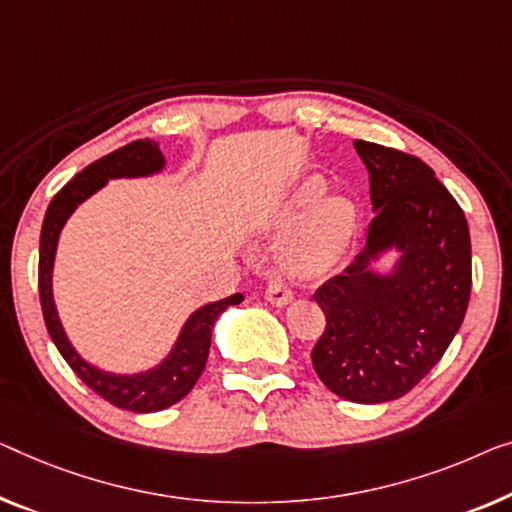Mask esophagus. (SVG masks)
Returning a JSON list of instances; mask_svg holds the SVG:
<instances>
[{"instance_id": "1", "label": "esophagus", "mask_w": 512, "mask_h": 512, "mask_svg": "<svg viewBox=\"0 0 512 512\" xmlns=\"http://www.w3.org/2000/svg\"><path fill=\"white\" fill-rule=\"evenodd\" d=\"M264 296H266V301L276 305V308H285V305H289V303L294 301L292 289H289L287 285H282V282H278V280H271L269 282V287H266Z\"/></svg>"}]
</instances>
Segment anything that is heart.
Wrapping results in <instances>:
<instances>
[{
  "instance_id": "1",
  "label": "heart",
  "mask_w": 512,
  "mask_h": 512,
  "mask_svg": "<svg viewBox=\"0 0 512 512\" xmlns=\"http://www.w3.org/2000/svg\"><path fill=\"white\" fill-rule=\"evenodd\" d=\"M324 181L305 177L271 213L280 241V262L289 273L315 278L333 271L347 257L356 227V207L345 195H322Z\"/></svg>"
}]
</instances>
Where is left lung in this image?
Here are the masks:
<instances>
[{
  "label": "left lung",
  "instance_id": "left-lung-1",
  "mask_svg": "<svg viewBox=\"0 0 512 512\" xmlns=\"http://www.w3.org/2000/svg\"><path fill=\"white\" fill-rule=\"evenodd\" d=\"M370 174L372 223L354 264L317 289L326 315L312 349L324 386L358 404L402 398L451 345L471 294L460 204L421 158L354 140ZM391 252L394 262L379 267Z\"/></svg>",
  "mask_w": 512,
  "mask_h": 512
}]
</instances>
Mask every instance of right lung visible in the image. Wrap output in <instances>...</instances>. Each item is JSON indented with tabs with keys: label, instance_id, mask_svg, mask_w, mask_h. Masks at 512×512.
Returning a JSON list of instances; mask_svg holds the SVG:
<instances>
[{
	"label": "right lung",
	"instance_id": "obj_1",
	"mask_svg": "<svg viewBox=\"0 0 512 512\" xmlns=\"http://www.w3.org/2000/svg\"><path fill=\"white\" fill-rule=\"evenodd\" d=\"M165 165L167 160L160 151V144L154 140H135L87 165L52 197L50 207L45 211L41 246H38V292H41L43 319L52 342L64 356V361L71 365V370L85 381L91 391L114 407L135 411V414H154V411L167 409L193 391L195 381L200 379L204 365H207L213 326L230 305L241 303L243 296L232 294L223 301H213L190 312L170 352L151 368L140 372H110L89 363L73 347L64 324H61L52 276H55L61 230L82 202H87L91 195L108 186L112 179L156 177L165 170Z\"/></svg>",
	"mask_w": 512,
	"mask_h": 512
}]
</instances>
